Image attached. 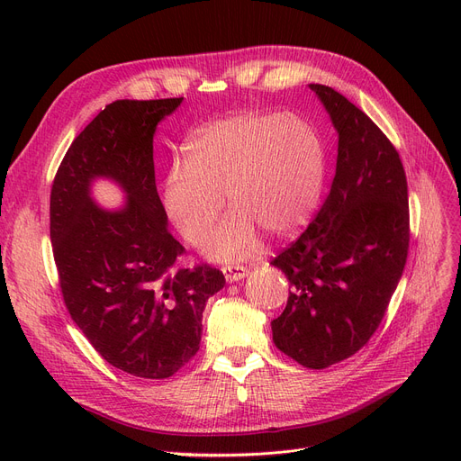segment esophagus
<instances>
[{
	"label": "esophagus",
	"mask_w": 461,
	"mask_h": 461,
	"mask_svg": "<svg viewBox=\"0 0 461 461\" xmlns=\"http://www.w3.org/2000/svg\"><path fill=\"white\" fill-rule=\"evenodd\" d=\"M226 282H239V280H245L249 276V269L247 267H240V265H226L222 269Z\"/></svg>",
	"instance_id": "obj_1"
}]
</instances>
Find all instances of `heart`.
Here are the masks:
<instances>
[{
	"label": "heart",
	"mask_w": 461,
	"mask_h": 461,
	"mask_svg": "<svg viewBox=\"0 0 461 461\" xmlns=\"http://www.w3.org/2000/svg\"><path fill=\"white\" fill-rule=\"evenodd\" d=\"M323 181L325 149L310 125L284 113H237L188 138L162 202L177 231L198 243L226 196L233 211L200 249L211 259L237 261L259 250V231L278 240L297 235L320 203Z\"/></svg>",
	"instance_id": "obj_1"
}]
</instances>
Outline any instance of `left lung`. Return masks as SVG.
<instances>
[{"mask_svg": "<svg viewBox=\"0 0 461 461\" xmlns=\"http://www.w3.org/2000/svg\"><path fill=\"white\" fill-rule=\"evenodd\" d=\"M310 89L338 134L336 174L318 216L271 261L292 284L271 329L282 353L323 370L355 355L379 327L405 267L409 205L389 138L342 93Z\"/></svg>", "mask_w": 461, "mask_h": 461, "instance_id": "obj_1", "label": "left lung"}]
</instances>
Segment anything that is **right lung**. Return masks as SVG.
I'll use <instances>...</instances> for the list:
<instances>
[{
  "label": "right lung",
  "instance_id": "obj_1",
  "mask_svg": "<svg viewBox=\"0 0 461 461\" xmlns=\"http://www.w3.org/2000/svg\"><path fill=\"white\" fill-rule=\"evenodd\" d=\"M181 99L115 101L77 136L50 194V239L72 321L117 370L166 379L196 355L205 303L224 275L176 269L185 252L167 231L158 198L153 136ZM112 180L126 202L95 203L92 185Z\"/></svg>",
  "mask_w": 461,
  "mask_h": 461
}]
</instances>
